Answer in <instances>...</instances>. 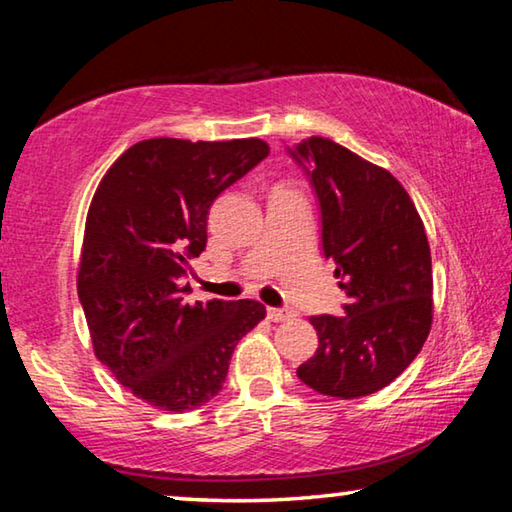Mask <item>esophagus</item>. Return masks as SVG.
I'll use <instances>...</instances> for the list:
<instances>
[{"instance_id": "obj_1", "label": "esophagus", "mask_w": 512, "mask_h": 512, "mask_svg": "<svg viewBox=\"0 0 512 512\" xmlns=\"http://www.w3.org/2000/svg\"><path fill=\"white\" fill-rule=\"evenodd\" d=\"M266 316L271 318L273 323H282V320L293 318V311H289V309H277V307H268V309H266Z\"/></svg>"}]
</instances>
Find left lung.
Returning <instances> with one entry per match:
<instances>
[{
    "instance_id": "obj_1",
    "label": "left lung",
    "mask_w": 512,
    "mask_h": 512,
    "mask_svg": "<svg viewBox=\"0 0 512 512\" xmlns=\"http://www.w3.org/2000/svg\"><path fill=\"white\" fill-rule=\"evenodd\" d=\"M287 151L320 207L325 259L348 296L343 316H311L318 350L298 368L320 395L377 393L418 357L431 329V253L420 214L386 169L325 137Z\"/></svg>"
}]
</instances>
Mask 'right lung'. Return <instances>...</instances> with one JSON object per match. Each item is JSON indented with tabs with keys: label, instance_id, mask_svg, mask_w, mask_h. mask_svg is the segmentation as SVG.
<instances>
[{
	"label": "right lung",
	"instance_id": "1",
	"mask_svg": "<svg viewBox=\"0 0 512 512\" xmlns=\"http://www.w3.org/2000/svg\"><path fill=\"white\" fill-rule=\"evenodd\" d=\"M268 155L262 140L131 146L92 198L79 300L94 354L119 384L162 411L183 413L223 388L230 357L266 309L257 300L185 296L207 246L212 203Z\"/></svg>",
	"mask_w": 512,
	"mask_h": 512
}]
</instances>
